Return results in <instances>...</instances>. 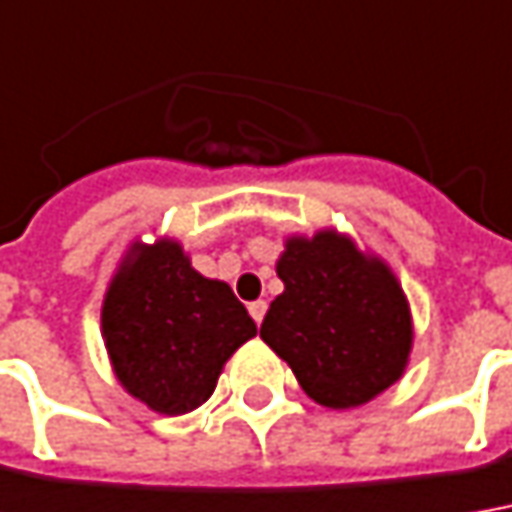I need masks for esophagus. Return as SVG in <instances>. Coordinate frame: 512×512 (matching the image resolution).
I'll use <instances>...</instances> for the list:
<instances>
[{
    "instance_id": "1",
    "label": "esophagus",
    "mask_w": 512,
    "mask_h": 512,
    "mask_svg": "<svg viewBox=\"0 0 512 512\" xmlns=\"http://www.w3.org/2000/svg\"><path fill=\"white\" fill-rule=\"evenodd\" d=\"M266 308H269V305H266V302H263V300L249 302V314H252V319H255L257 325L263 322V316H266Z\"/></svg>"
}]
</instances>
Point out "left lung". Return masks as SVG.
<instances>
[{
	"label": "left lung",
	"instance_id": "1",
	"mask_svg": "<svg viewBox=\"0 0 512 512\" xmlns=\"http://www.w3.org/2000/svg\"><path fill=\"white\" fill-rule=\"evenodd\" d=\"M285 291L260 339L328 409L373 401L403 375L412 350L409 302L378 257L336 232L291 238L277 263Z\"/></svg>",
	"mask_w": 512,
	"mask_h": 512
}]
</instances>
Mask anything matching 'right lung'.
Segmentation results:
<instances>
[{"label":"right lung","mask_w":512,"mask_h":512,"mask_svg":"<svg viewBox=\"0 0 512 512\" xmlns=\"http://www.w3.org/2000/svg\"><path fill=\"white\" fill-rule=\"evenodd\" d=\"M255 333L232 288L201 277L176 241L134 243L103 302L114 375L159 415L207 401L227 358Z\"/></svg>","instance_id":"add662e5"}]
</instances>
